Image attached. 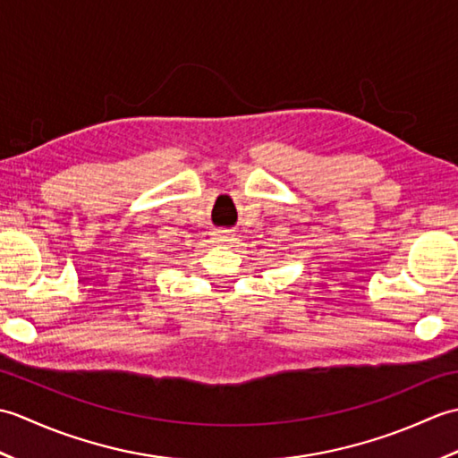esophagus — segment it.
Returning a JSON list of instances; mask_svg holds the SVG:
<instances>
[{
	"instance_id": "34e87169",
	"label": "esophagus",
	"mask_w": 458,
	"mask_h": 458,
	"mask_svg": "<svg viewBox=\"0 0 458 458\" xmlns=\"http://www.w3.org/2000/svg\"><path fill=\"white\" fill-rule=\"evenodd\" d=\"M212 240L216 242V244H228V242L234 240V234H232L230 230H216L212 234Z\"/></svg>"
}]
</instances>
